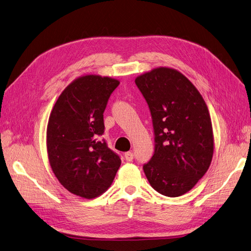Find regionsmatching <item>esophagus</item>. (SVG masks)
<instances>
[{
    "label": "esophagus",
    "mask_w": 251,
    "mask_h": 251,
    "mask_svg": "<svg viewBox=\"0 0 251 251\" xmlns=\"http://www.w3.org/2000/svg\"><path fill=\"white\" fill-rule=\"evenodd\" d=\"M125 159H126L127 162H131V161H133V159H134V154H133V152H131V151H127V152H126V153H125Z\"/></svg>",
    "instance_id": "obj_1"
}]
</instances>
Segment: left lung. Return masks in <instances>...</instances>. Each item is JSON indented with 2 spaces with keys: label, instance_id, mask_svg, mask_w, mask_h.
<instances>
[{
  "label": "left lung",
  "instance_id": "8db88e82",
  "mask_svg": "<svg viewBox=\"0 0 251 251\" xmlns=\"http://www.w3.org/2000/svg\"><path fill=\"white\" fill-rule=\"evenodd\" d=\"M148 102L154 133V152L143 165L151 186L162 195L190 191L208 171L214 137L208 107L187 77L158 67L136 77Z\"/></svg>",
  "mask_w": 251,
  "mask_h": 251
}]
</instances>
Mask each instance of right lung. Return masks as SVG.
<instances>
[{"instance_id":"1","label":"right lung","mask_w":251,"mask_h":251,"mask_svg":"<svg viewBox=\"0 0 251 251\" xmlns=\"http://www.w3.org/2000/svg\"><path fill=\"white\" fill-rule=\"evenodd\" d=\"M119 81L87 75L77 77L60 94L47 128L50 165L56 177L73 194L87 200L111 186L122 164L103 134V111Z\"/></svg>"}]
</instances>
